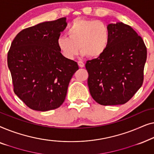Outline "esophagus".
<instances>
[{
    "mask_svg": "<svg viewBox=\"0 0 154 154\" xmlns=\"http://www.w3.org/2000/svg\"><path fill=\"white\" fill-rule=\"evenodd\" d=\"M78 64H79V66L80 67H81V68L85 66V64H84L83 62H81V61H79V62H78Z\"/></svg>",
    "mask_w": 154,
    "mask_h": 154,
    "instance_id": "obj_1",
    "label": "esophagus"
}]
</instances>
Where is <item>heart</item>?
Masks as SVG:
<instances>
[{
  "label": "heart",
  "instance_id": "obj_1",
  "mask_svg": "<svg viewBox=\"0 0 154 154\" xmlns=\"http://www.w3.org/2000/svg\"><path fill=\"white\" fill-rule=\"evenodd\" d=\"M68 37L60 35L57 45L62 55L73 60L80 50L83 56L97 58L106 51L109 44L108 26L101 21L75 19L66 31Z\"/></svg>",
  "mask_w": 154,
  "mask_h": 154
}]
</instances>
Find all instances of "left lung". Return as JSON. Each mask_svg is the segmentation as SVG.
<instances>
[{"mask_svg": "<svg viewBox=\"0 0 154 154\" xmlns=\"http://www.w3.org/2000/svg\"><path fill=\"white\" fill-rule=\"evenodd\" d=\"M110 40L102 56L87 61L88 85L98 104H123L142 85L147 51L142 38L123 22L109 24Z\"/></svg>", "mask_w": 154, "mask_h": 154, "instance_id": "8db88e82", "label": "left lung"}]
</instances>
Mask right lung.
<instances>
[{"instance_id":"1","label":"right lung","mask_w":154,"mask_h":154,"mask_svg":"<svg viewBox=\"0 0 154 154\" xmlns=\"http://www.w3.org/2000/svg\"><path fill=\"white\" fill-rule=\"evenodd\" d=\"M66 17L21 31L8 53L14 92L29 108L47 111L64 102L77 62L62 55L57 40L66 27Z\"/></svg>"}]
</instances>
